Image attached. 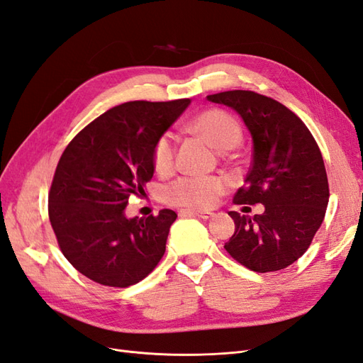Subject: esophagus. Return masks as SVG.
<instances>
[{
	"mask_svg": "<svg viewBox=\"0 0 363 363\" xmlns=\"http://www.w3.org/2000/svg\"><path fill=\"white\" fill-rule=\"evenodd\" d=\"M182 216H196V218H203V219H208L212 218L213 213L212 212H201V211H194V208H182L180 211Z\"/></svg>",
	"mask_w": 363,
	"mask_h": 363,
	"instance_id": "34e87169",
	"label": "esophagus"
}]
</instances>
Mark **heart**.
<instances>
[{"instance_id": "heart-1", "label": "heart", "mask_w": 363, "mask_h": 363, "mask_svg": "<svg viewBox=\"0 0 363 363\" xmlns=\"http://www.w3.org/2000/svg\"><path fill=\"white\" fill-rule=\"evenodd\" d=\"M192 133L201 136L218 150L233 148L240 139V128L235 118L223 108H206L188 124ZM174 139L162 135L152 147V167L157 174H168L174 167ZM228 180L221 175H189L169 183L164 189V200L172 206L189 208H208L228 189Z\"/></svg>"}]
</instances>
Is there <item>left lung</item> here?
Returning a JSON list of instances; mask_svg holds the SVG:
<instances>
[{
	"label": "left lung",
	"instance_id": "left-lung-1",
	"mask_svg": "<svg viewBox=\"0 0 363 363\" xmlns=\"http://www.w3.org/2000/svg\"><path fill=\"white\" fill-rule=\"evenodd\" d=\"M207 100L232 107L252 138L251 168L235 204L265 206L255 216L228 212L235 233L224 248L251 271L286 268L311 247L325 215L330 194L320 147L303 121L269 96L227 91Z\"/></svg>",
	"mask_w": 363,
	"mask_h": 363
}]
</instances>
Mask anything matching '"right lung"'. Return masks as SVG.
Returning <instances> with one entry per match:
<instances>
[{"label": "right lung", "instance_id": "1", "mask_svg": "<svg viewBox=\"0 0 363 363\" xmlns=\"http://www.w3.org/2000/svg\"><path fill=\"white\" fill-rule=\"evenodd\" d=\"M189 104V98L119 104L65 148L48 194V215L63 256L87 279L127 288L163 257L177 213L163 208L156 216L128 219L124 208L155 174L156 140Z\"/></svg>", "mask_w": 363, "mask_h": 363}]
</instances>
